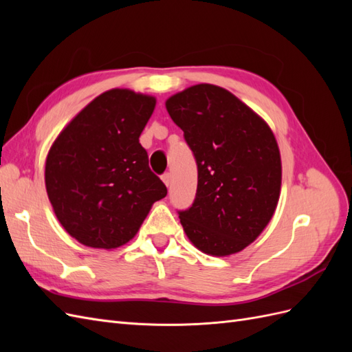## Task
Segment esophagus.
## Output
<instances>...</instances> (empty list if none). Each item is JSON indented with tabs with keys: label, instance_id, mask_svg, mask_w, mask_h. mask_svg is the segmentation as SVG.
Masks as SVG:
<instances>
[{
	"label": "esophagus",
	"instance_id": "1",
	"mask_svg": "<svg viewBox=\"0 0 352 352\" xmlns=\"http://www.w3.org/2000/svg\"><path fill=\"white\" fill-rule=\"evenodd\" d=\"M162 180L164 182V185L168 188V186H170V182H172V177H170V173H164V175L162 176Z\"/></svg>",
	"mask_w": 352,
	"mask_h": 352
}]
</instances>
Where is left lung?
<instances>
[{
	"instance_id": "8db88e82",
	"label": "left lung",
	"mask_w": 352,
	"mask_h": 352,
	"mask_svg": "<svg viewBox=\"0 0 352 352\" xmlns=\"http://www.w3.org/2000/svg\"><path fill=\"white\" fill-rule=\"evenodd\" d=\"M198 166L192 207L179 212L188 239L204 254L247 248L278 207L282 162L264 119L217 85L199 83L166 101Z\"/></svg>"
}]
</instances>
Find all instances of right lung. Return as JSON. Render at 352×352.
Segmentation results:
<instances>
[{"label":"right lung","mask_w":352,"mask_h":352,"mask_svg":"<svg viewBox=\"0 0 352 352\" xmlns=\"http://www.w3.org/2000/svg\"><path fill=\"white\" fill-rule=\"evenodd\" d=\"M155 97L105 91L66 124L45 162V188L60 225L91 248L114 250L140 230L166 185L148 166L140 136Z\"/></svg>","instance_id":"obj_1"}]
</instances>
